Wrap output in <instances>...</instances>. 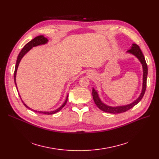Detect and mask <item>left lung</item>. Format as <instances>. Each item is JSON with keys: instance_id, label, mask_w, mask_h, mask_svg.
Here are the masks:
<instances>
[{"instance_id": "8db88e82", "label": "left lung", "mask_w": 159, "mask_h": 159, "mask_svg": "<svg viewBox=\"0 0 159 159\" xmlns=\"http://www.w3.org/2000/svg\"><path fill=\"white\" fill-rule=\"evenodd\" d=\"M127 53L132 54L134 56H135L139 60L140 63L142 64V66H143V88H142L141 93L135 101H133V102H131L129 104L124 105V106H108V105L104 104V102H102L101 98H99L97 91L94 88H93L92 94H93V98L94 100V102L99 109L101 110L102 111H103L104 112L115 114V113H123V112L126 111L130 110L131 108H132L133 106H135L136 104H137L141 101V99L143 98V97L145 93V91L146 89L147 76H148V66H147V64H146V62L145 60L143 52H142L139 46L136 44H133L131 49L128 50Z\"/></svg>"}]
</instances>
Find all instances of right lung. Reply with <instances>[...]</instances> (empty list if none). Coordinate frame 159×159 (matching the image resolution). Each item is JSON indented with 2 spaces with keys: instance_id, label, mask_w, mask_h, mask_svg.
I'll use <instances>...</instances> for the list:
<instances>
[{
  "instance_id": "obj_1",
  "label": "right lung",
  "mask_w": 159,
  "mask_h": 159,
  "mask_svg": "<svg viewBox=\"0 0 159 159\" xmlns=\"http://www.w3.org/2000/svg\"><path fill=\"white\" fill-rule=\"evenodd\" d=\"M48 42V40L47 38L44 37L43 35H39L35 38L33 39V40H31V41H30L28 43H27L26 45H25L24 46V48L22 49L21 52L19 53V55H18V57H17V59H16V65H15V71H14V82H15V86H16V89H17L18 91V89H17V86H16V71H17V69H18V66L19 65V63L21 61V59L22 58V57L26 55L30 50L33 48V47H35V46H39V45H43V44H46ZM20 96V95H19ZM68 95H67L66 98V101H64V102L63 103V104L60 107H58V109H57L56 110H54V111H35L34 110H32L31 109V108L30 107H28L26 104H25L22 100L21 99V97H20V99L21 101L22 102V103L24 104V105L26 106L27 108H28V109L31 110V111H35V112H39L40 113H44V114H46V115H52V114H54V113H56L57 112L59 111L62 108L66 105L67 101H68Z\"/></svg>"
}]
</instances>
